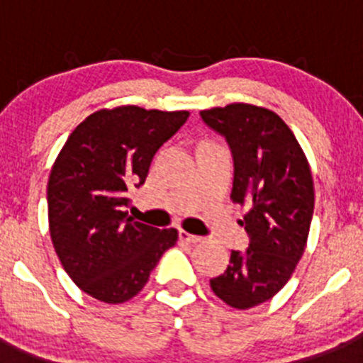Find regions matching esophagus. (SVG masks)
<instances>
[{"instance_id":"obj_1","label":"esophagus","mask_w":363,"mask_h":363,"mask_svg":"<svg viewBox=\"0 0 363 363\" xmlns=\"http://www.w3.org/2000/svg\"><path fill=\"white\" fill-rule=\"evenodd\" d=\"M179 237H181V240H184V242H189V244H196V242H202V240H203V237L193 235V233L184 232V230H181Z\"/></svg>"}]
</instances>
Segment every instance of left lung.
I'll return each instance as SVG.
<instances>
[{
    "instance_id": "8db88e82",
    "label": "left lung",
    "mask_w": 363,
    "mask_h": 363,
    "mask_svg": "<svg viewBox=\"0 0 363 363\" xmlns=\"http://www.w3.org/2000/svg\"><path fill=\"white\" fill-rule=\"evenodd\" d=\"M200 117L232 151V200L251 205L240 221L250 246L232 251L211 288L228 306L250 309L272 298L302 258L314 211L313 175L295 135L272 111L232 104Z\"/></svg>"
}]
</instances>
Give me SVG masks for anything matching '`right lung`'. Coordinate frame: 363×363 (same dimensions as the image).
I'll list each match as a JSON object with an SVG mask.
<instances>
[{"label": "right lung", "mask_w": 363, "mask_h": 363, "mask_svg": "<svg viewBox=\"0 0 363 363\" xmlns=\"http://www.w3.org/2000/svg\"><path fill=\"white\" fill-rule=\"evenodd\" d=\"M189 112L126 105L86 117L61 149L47 186L54 250L73 283L93 298H133L177 242L128 214V191L140 188L156 151L188 121Z\"/></svg>", "instance_id": "obj_1"}]
</instances>
